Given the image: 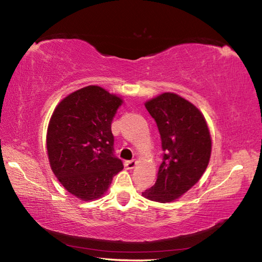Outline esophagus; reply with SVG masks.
Wrapping results in <instances>:
<instances>
[{"label":"esophagus","instance_id":"1","mask_svg":"<svg viewBox=\"0 0 262 262\" xmlns=\"http://www.w3.org/2000/svg\"><path fill=\"white\" fill-rule=\"evenodd\" d=\"M137 165V160H130V161H126L125 162V167L127 168V169H133V168H135V166Z\"/></svg>","mask_w":262,"mask_h":262}]
</instances>
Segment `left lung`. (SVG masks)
Segmentation results:
<instances>
[{
  "label": "left lung",
  "instance_id": "8db88e82",
  "mask_svg": "<svg viewBox=\"0 0 262 262\" xmlns=\"http://www.w3.org/2000/svg\"><path fill=\"white\" fill-rule=\"evenodd\" d=\"M161 136L163 153L155 185L142 195L171 202L200 181L211 156V135L198 107L175 93H162L145 102Z\"/></svg>",
  "mask_w": 262,
  "mask_h": 262
}]
</instances>
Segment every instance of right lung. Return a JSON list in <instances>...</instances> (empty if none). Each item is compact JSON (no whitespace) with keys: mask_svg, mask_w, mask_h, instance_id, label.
<instances>
[{"mask_svg":"<svg viewBox=\"0 0 262 262\" xmlns=\"http://www.w3.org/2000/svg\"><path fill=\"white\" fill-rule=\"evenodd\" d=\"M121 103L119 96L91 85L66 96L51 117L46 134L51 169L81 201L101 198L124 168L114 155L111 132Z\"/></svg>","mask_w":262,"mask_h":262,"instance_id":"right-lung-1","label":"right lung"}]
</instances>
